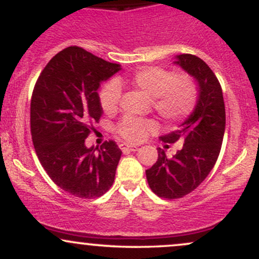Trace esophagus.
Wrapping results in <instances>:
<instances>
[{"label":"esophagus","instance_id":"34e87169","mask_svg":"<svg viewBox=\"0 0 259 259\" xmlns=\"http://www.w3.org/2000/svg\"><path fill=\"white\" fill-rule=\"evenodd\" d=\"M120 148L121 151H123L124 153H129V152H135V151H138L139 148L136 146H132V145H120Z\"/></svg>","mask_w":259,"mask_h":259}]
</instances>
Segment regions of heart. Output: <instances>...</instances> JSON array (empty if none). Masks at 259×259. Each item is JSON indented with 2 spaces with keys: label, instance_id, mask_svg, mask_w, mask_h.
<instances>
[{
  "label": "heart",
  "instance_id": "b5f03b06",
  "mask_svg": "<svg viewBox=\"0 0 259 259\" xmlns=\"http://www.w3.org/2000/svg\"><path fill=\"white\" fill-rule=\"evenodd\" d=\"M125 82L151 97L152 108L163 119L171 124L187 119L195 111L200 97L198 85L191 75H174L170 70L159 67L136 70ZM120 99L121 88L115 80L108 81L101 89L100 103L107 114L118 111ZM156 129L157 123L152 119L124 117L115 126V133L125 141L136 144Z\"/></svg>",
  "mask_w": 259,
  "mask_h": 259
}]
</instances>
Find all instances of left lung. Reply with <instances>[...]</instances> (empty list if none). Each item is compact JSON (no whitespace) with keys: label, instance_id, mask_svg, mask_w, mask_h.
<instances>
[{"label":"left lung","instance_id":"left-lung-1","mask_svg":"<svg viewBox=\"0 0 259 259\" xmlns=\"http://www.w3.org/2000/svg\"><path fill=\"white\" fill-rule=\"evenodd\" d=\"M175 63L196 79L200 97L180 129L160 136L167 148L179 140L183 148L170 158L158 148V159L146 170L151 190L167 200L184 197L206 179L218 159L225 132L224 99L215 74L194 55L177 56Z\"/></svg>","mask_w":259,"mask_h":259}]
</instances>
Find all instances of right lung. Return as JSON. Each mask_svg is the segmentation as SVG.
<instances>
[{
  "label": "right lung",
  "mask_w": 259,
  "mask_h": 259,
  "mask_svg": "<svg viewBox=\"0 0 259 259\" xmlns=\"http://www.w3.org/2000/svg\"><path fill=\"white\" fill-rule=\"evenodd\" d=\"M120 70L78 46L53 57L36 80L30 103L35 152L56 185L79 198H96L113 185L121 151L113 140L99 150L85 140L102 115L101 82Z\"/></svg>",
  "instance_id": "obj_1"
}]
</instances>
